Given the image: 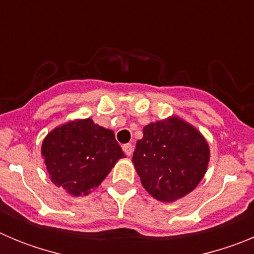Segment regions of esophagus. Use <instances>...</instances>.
<instances>
[{
  "mask_svg": "<svg viewBox=\"0 0 254 254\" xmlns=\"http://www.w3.org/2000/svg\"><path fill=\"white\" fill-rule=\"evenodd\" d=\"M122 149H123V151H125V154L127 155V156H131L132 152H133V146H132L131 143H125Z\"/></svg>",
  "mask_w": 254,
  "mask_h": 254,
  "instance_id": "esophagus-1",
  "label": "esophagus"
}]
</instances>
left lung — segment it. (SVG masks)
Wrapping results in <instances>:
<instances>
[{"label": "left lung", "instance_id": "1", "mask_svg": "<svg viewBox=\"0 0 254 254\" xmlns=\"http://www.w3.org/2000/svg\"><path fill=\"white\" fill-rule=\"evenodd\" d=\"M208 160L210 149L202 134L177 117L147 125L132 156L143 188L163 202L192 192Z\"/></svg>", "mask_w": 254, "mask_h": 254}]
</instances>
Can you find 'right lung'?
<instances>
[{"label": "right lung", "instance_id": "right-lung-1", "mask_svg": "<svg viewBox=\"0 0 254 254\" xmlns=\"http://www.w3.org/2000/svg\"><path fill=\"white\" fill-rule=\"evenodd\" d=\"M42 155L52 182L72 196H86L123 158L114 132L90 118L68 122L47 134Z\"/></svg>", "mask_w": 254, "mask_h": 254}]
</instances>
